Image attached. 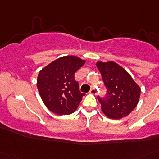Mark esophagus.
Returning a JSON list of instances; mask_svg holds the SVG:
<instances>
[{
	"label": "esophagus",
	"instance_id": "1",
	"mask_svg": "<svg viewBox=\"0 0 159 159\" xmlns=\"http://www.w3.org/2000/svg\"><path fill=\"white\" fill-rule=\"evenodd\" d=\"M90 93H91V94L96 95V94H97V89H96V88H94V87H92V89L90 90Z\"/></svg>",
	"mask_w": 159,
	"mask_h": 159
}]
</instances>
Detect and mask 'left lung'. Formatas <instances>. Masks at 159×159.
<instances>
[{"label":"left lung","instance_id":"left-lung-1","mask_svg":"<svg viewBox=\"0 0 159 159\" xmlns=\"http://www.w3.org/2000/svg\"><path fill=\"white\" fill-rule=\"evenodd\" d=\"M107 93L97 99L108 118L118 120L127 116L138 104L140 87L123 67L115 62H97Z\"/></svg>","mask_w":159,"mask_h":159}]
</instances>
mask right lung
Returning <instances> with one entry per match:
<instances>
[{"mask_svg":"<svg viewBox=\"0 0 159 159\" xmlns=\"http://www.w3.org/2000/svg\"><path fill=\"white\" fill-rule=\"evenodd\" d=\"M85 62L76 56H64L39 72L37 87L43 104L49 111L62 116L77 110L85 94L80 92L74 75Z\"/></svg>","mask_w":159,"mask_h":159,"instance_id":"add662e5","label":"right lung"}]
</instances>
